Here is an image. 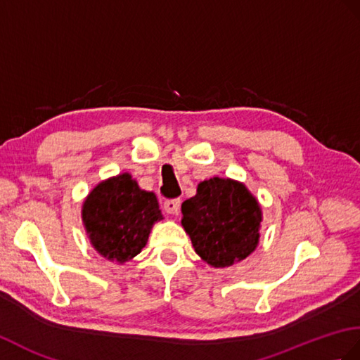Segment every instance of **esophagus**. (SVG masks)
Segmentation results:
<instances>
[{
	"mask_svg": "<svg viewBox=\"0 0 360 360\" xmlns=\"http://www.w3.org/2000/svg\"><path fill=\"white\" fill-rule=\"evenodd\" d=\"M164 210L169 214H178L181 210V199L179 198L167 199L164 202Z\"/></svg>",
	"mask_w": 360,
	"mask_h": 360,
	"instance_id": "obj_1",
	"label": "esophagus"
}]
</instances>
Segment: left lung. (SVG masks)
Segmentation results:
<instances>
[{"label": "left lung", "instance_id": "left-lung-1", "mask_svg": "<svg viewBox=\"0 0 360 360\" xmlns=\"http://www.w3.org/2000/svg\"><path fill=\"white\" fill-rule=\"evenodd\" d=\"M182 214L195 252L216 269L242 261L257 245L261 207L236 181L200 182L196 196L182 204Z\"/></svg>", "mask_w": 360, "mask_h": 360}]
</instances>
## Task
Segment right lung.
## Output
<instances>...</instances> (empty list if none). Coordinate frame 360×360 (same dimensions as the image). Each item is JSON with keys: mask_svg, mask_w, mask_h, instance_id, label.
Returning <instances> with one entry per match:
<instances>
[{"mask_svg": "<svg viewBox=\"0 0 360 360\" xmlns=\"http://www.w3.org/2000/svg\"><path fill=\"white\" fill-rule=\"evenodd\" d=\"M161 219L156 196L141 190L127 173L99 184L82 205L90 242L104 257L118 262L136 256L152 225Z\"/></svg>", "mask_w": 360, "mask_h": 360, "instance_id": "1", "label": "right lung"}]
</instances>
